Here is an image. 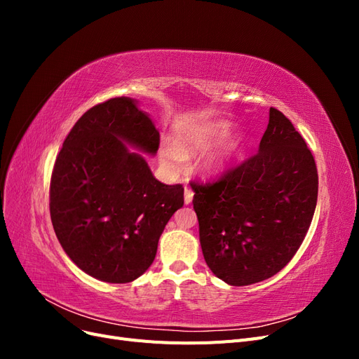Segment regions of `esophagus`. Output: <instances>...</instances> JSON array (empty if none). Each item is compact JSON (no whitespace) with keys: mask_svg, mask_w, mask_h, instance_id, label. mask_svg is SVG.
Listing matches in <instances>:
<instances>
[{"mask_svg":"<svg viewBox=\"0 0 359 359\" xmlns=\"http://www.w3.org/2000/svg\"><path fill=\"white\" fill-rule=\"evenodd\" d=\"M191 201H193V191H191V189L186 187V190H184V203L189 205V203H191Z\"/></svg>","mask_w":359,"mask_h":359,"instance_id":"esophagus-1","label":"esophagus"}]
</instances>
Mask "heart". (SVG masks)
Wrapping results in <instances>:
<instances>
[{
	"instance_id": "1",
	"label": "heart",
	"mask_w": 359,
	"mask_h": 359,
	"mask_svg": "<svg viewBox=\"0 0 359 359\" xmlns=\"http://www.w3.org/2000/svg\"><path fill=\"white\" fill-rule=\"evenodd\" d=\"M229 130L231 123L223 119L190 127L180 135L177 145L166 144L160 148V163L168 172L178 173L184 165V158L210 149L223 139ZM243 144L244 136L240 133L226 139L219 148L201 161L202 172L206 175H220L231 165Z\"/></svg>"
}]
</instances>
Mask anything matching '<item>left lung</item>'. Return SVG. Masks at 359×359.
<instances>
[{"instance_id":"8db88e82","label":"left lung","mask_w":359,"mask_h":359,"mask_svg":"<svg viewBox=\"0 0 359 359\" xmlns=\"http://www.w3.org/2000/svg\"><path fill=\"white\" fill-rule=\"evenodd\" d=\"M206 265L231 286L283 269L307 235L318 169L306 140L271 107L257 154L211 184L190 182Z\"/></svg>"}]
</instances>
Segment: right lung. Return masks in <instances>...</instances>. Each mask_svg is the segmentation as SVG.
I'll use <instances>...</instances> for the list:
<instances>
[{"instance_id": "1", "label": "right lung", "mask_w": 359, "mask_h": 359, "mask_svg": "<svg viewBox=\"0 0 359 359\" xmlns=\"http://www.w3.org/2000/svg\"><path fill=\"white\" fill-rule=\"evenodd\" d=\"M160 133L130 97L86 111L73 126L50 178V220L66 255L88 276L130 283L154 262L160 235L184 205L180 184L154 178L145 157Z\"/></svg>"}]
</instances>
